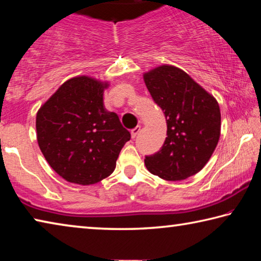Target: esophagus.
<instances>
[{
    "label": "esophagus",
    "instance_id": "esophagus-1",
    "mask_svg": "<svg viewBox=\"0 0 261 261\" xmlns=\"http://www.w3.org/2000/svg\"><path fill=\"white\" fill-rule=\"evenodd\" d=\"M140 132V125H138V126H136L135 129H132L131 130V137H132V139H135L137 136H138V134Z\"/></svg>",
    "mask_w": 261,
    "mask_h": 261
}]
</instances>
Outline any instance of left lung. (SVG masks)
<instances>
[{
    "label": "left lung",
    "instance_id": "1",
    "mask_svg": "<svg viewBox=\"0 0 261 261\" xmlns=\"http://www.w3.org/2000/svg\"><path fill=\"white\" fill-rule=\"evenodd\" d=\"M144 81L167 121V138L160 151L145 156L146 168L166 180H182L197 174L220 138L218 102L188 73L171 65L145 73Z\"/></svg>",
    "mask_w": 261,
    "mask_h": 261
}]
</instances>
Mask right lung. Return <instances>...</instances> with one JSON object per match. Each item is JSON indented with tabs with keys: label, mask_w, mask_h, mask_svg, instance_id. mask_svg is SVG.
<instances>
[{
	"label": "right lung",
	"mask_w": 261,
	"mask_h": 261,
	"mask_svg": "<svg viewBox=\"0 0 261 261\" xmlns=\"http://www.w3.org/2000/svg\"><path fill=\"white\" fill-rule=\"evenodd\" d=\"M106 87L86 76L69 79L37 114L39 147L68 182L90 185L108 177L131 138L117 114L105 108Z\"/></svg>",
	"instance_id": "1"
}]
</instances>
